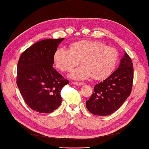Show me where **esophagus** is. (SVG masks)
Masks as SVG:
<instances>
[{"instance_id":"esophagus-1","label":"esophagus","mask_w":149,"mask_h":149,"mask_svg":"<svg viewBox=\"0 0 149 149\" xmlns=\"http://www.w3.org/2000/svg\"><path fill=\"white\" fill-rule=\"evenodd\" d=\"M72 84H74V85H76V86H82V85L84 84V83H81H81H80V82H73Z\"/></svg>"}]
</instances>
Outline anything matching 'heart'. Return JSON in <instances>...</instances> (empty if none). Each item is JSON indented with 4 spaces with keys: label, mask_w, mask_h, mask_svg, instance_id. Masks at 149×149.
I'll return each instance as SVG.
<instances>
[{
    "label": "heart",
    "mask_w": 149,
    "mask_h": 149,
    "mask_svg": "<svg viewBox=\"0 0 149 149\" xmlns=\"http://www.w3.org/2000/svg\"><path fill=\"white\" fill-rule=\"evenodd\" d=\"M118 54L113 47L99 42L84 40L73 43L70 49L59 48L54 60L57 67L63 72L70 71L80 62L79 67L74 69L68 77L76 80H84L92 77L102 80L115 70Z\"/></svg>",
    "instance_id": "heart-1"
}]
</instances>
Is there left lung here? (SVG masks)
Listing matches in <instances>:
<instances>
[{"label": "left lung", "mask_w": 149, "mask_h": 149, "mask_svg": "<svg viewBox=\"0 0 149 149\" xmlns=\"http://www.w3.org/2000/svg\"><path fill=\"white\" fill-rule=\"evenodd\" d=\"M133 71L132 60L124 51L118 68L94 87L86 102L88 110L95 115L107 116L118 109L131 94Z\"/></svg>", "instance_id": "obj_1"}]
</instances>
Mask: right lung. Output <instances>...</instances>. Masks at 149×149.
I'll return each mask as SVG.
<instances>
[{
  "label": "right lung",
  "mask_w": 149,
  "mask_h": 149,
  "mask_svg": "<svg viewBox=\"0 0 149 149\" xmlns=\"http://www.w3.org/2000/svg\"><path fill=\"white\" fill-rule=\"evenodd\" d=\"M65 38L36 42L22 54L17 65V86L30 108L50 113L61 104V91L69 81L53 68L54 56Z\"/></svg>",
  "instance_id": "obj_1"
}]
</instances>
